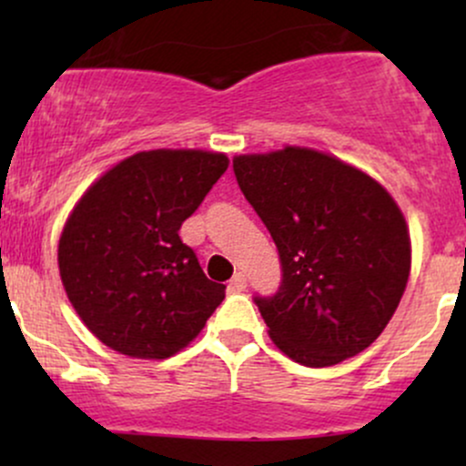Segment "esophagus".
<instances>
[{"instance_id":"1","label":"esophagus","mask_w":466,"mask_h":466,"mask_svg":"<svg viewBox=\"0 0 466 466\" xmlns=\"http://www.w3.org/2000/svg\"><path fill=\"white\" fill-rule=\"evenodd\" d=\"M229 291H237V293H240V291H245V289H248V278H245V274H234V278L232 280H229Z\"/></svg>"}]
</instances>
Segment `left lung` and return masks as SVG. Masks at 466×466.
I'll use <instances>...</instances> for the list:
<instances>
[{
	"label": "left lung",
	"instance_id": "obj_1",
	"mask_svg": "<svg viewBox=\"0 0 466 466\" xmlns=\"http://www.w3.org/2000/svg\"><path fill=\"white\" fill-rule=\"evenodd\" d=\"M245 199L269 229L282 280L256 296L274 344L309 368L360 355L408 285L411 248L390 192L355 166L287 147L234 157Z\"/></svg>",
	"mask_w": 466,
	"mask_h": 466
}]
</instances>
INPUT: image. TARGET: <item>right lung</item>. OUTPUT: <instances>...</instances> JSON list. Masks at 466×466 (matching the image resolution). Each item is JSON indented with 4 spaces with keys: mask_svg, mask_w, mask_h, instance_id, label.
I'll use <instances>...</instances> for the list:
<instances>
[{
    "mask_svg": "<svg viewBox=\"0 0 466 466\" xmlns=\"http://www.w3.org/2000/svg\"><path fill=\"white\" fill-rule=\"evenodd\" d=\"M223 153H136L80 197L58 240L69 302L103 344L137 360L188 346L226 298L179 238L228 170Z\"/></svg>",
    "mask_w": 466,
    "mask_h": 466,
    "instance_id": "right-lung-1",
    "label": "right lung"
}]
</instances>
